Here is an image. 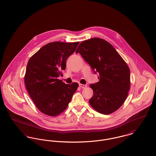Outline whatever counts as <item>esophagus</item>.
<instances>
[{
	"label": "esophagus",
	"mask_w": 156,
	"mask_h": 156,
	"mask_svg": "<svg viewBox=\"0 0 156 156\" xmlns=\"http://www.w3.org/2000/svg\"><path fill=\"white\" fill-rule=\"evenodd\" d=\"M79 86L81 88H86L87 85H85V84H79Z\"/></svg>",
	"instance_id": "34e87169"
}]
</instances>
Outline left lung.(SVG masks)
I'll list each match as a JSON object with an SVG mask.
<instances>
[{
    "label": "left lung",
    "instance_id": "1",
    "mask_svg": "<svg viewBox=\"0 0 156 156\" xmlns=\"http://www.w3.org/2000/svg\"><path fill=\"white\" fill-rule=\"evenodd\" d=\"M78 52L99 74V81L90 85L93 90L90 105L102 114L115 112L124 104L130 89V73L127 63L111 44L99 37L82 42Z\"/></svg>",
    "mask_w": 156,
    "mask_h": 156
}]
</instances>
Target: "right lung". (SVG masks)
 <instances>
[{
    "label": "right lung",
    "mask_w": 156,
    "mask_h": 156,
    "mask_svg": "<svg viewBox=\"0 0 156 156\" xmlns=\"http://www.w3.org/2000/svg\"><path fill=\"white\" fill-rule=\"evenodd\" d=\"M79 42H50L29 59L24 76L26 89L37 109L44 114L57 116L68 107L78 84H66L58 77L66 69L68 58Z\"/></svg>",
    "instance_id": "1"
}]
</instances>
